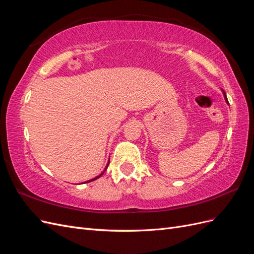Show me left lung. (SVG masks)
<instances>
[{
	"mask_svg": "<svg viewBox=\"0 0 254 254\" xmlns=\"http://www.w3.org/2000/svg\"><path fill=\"white\" fill-rule=\"evenodd\" d=\"M222 93H224V97H225V99H226V103H227V104H229V102H228V98H227V95H226V93H225V92H224V91H222Z\"/></svg>",
	"mask_w": 254,
	"mask_h": 254,
	"instance_id": "left-lung-1",
	"label": "left lung"
}]
</instances>
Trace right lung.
<instances>
[{"instance_id": "add662e5", "label": "right lung", "mask_w": 254, "mask_h": 254, "mask_svg": "<svg viewBox=\"0 0 254 254\" xmlns=\"http://www.w3.org/2000/svg\"><path fill=\"white\" fill-rule=\"evenodd\" d=\"M108 165H109V162H108V164H107V166L105 167V170H104V172L101 174V175H99V176H97V177H95V178H93V179H90V180H88V181H86V182H84V183H88V182H91V181H94V180H96V179H98L99 178V177H101V176H103L104 175V173L106 172V170H107V168H108Z\"/></svg>"}]
</instances>
